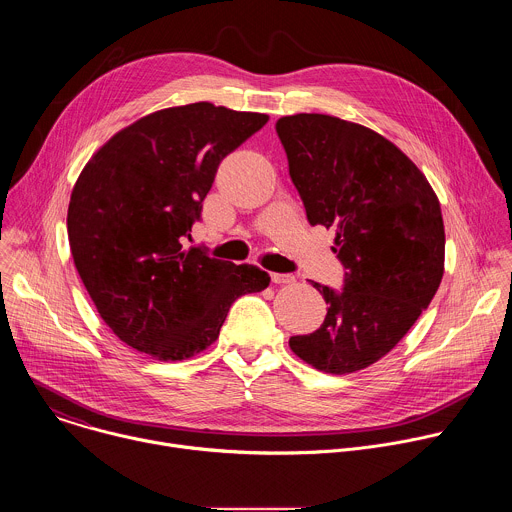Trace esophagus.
I'll list each match as a JSON object with an SVG mask.
<instances>
[{"label": "esophagus", "mask_w": 512, "mask_h": 512, "mask_svg": "<svg viewBox=\"0 0 512 512\" xmlns=\"http://www.w3.org/2000/svg\"><path fill=\"white\" fill-rule=\"evenodd\" d=\"M271 281L273 283H294L296 277L291 273H271Z\"/></svg>", "instance_id": "esophagus-1"}]
</instances>
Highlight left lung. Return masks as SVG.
Listing matches in <instances>:
<instances>
[{"mask_svg":"<svg viewBox=\"0 0 512 512\" xmlns=\"http://www.w3.org/2000/svg\"><path fill=\"white\" fill-rule=\"evenodd\" d=\"M310 225L336 231L344 289L314 283L324 324L291 336L314 369L348 375L391 352L431 304L444 277L440 200L423 172L381 133L322 113L277 119Z\"/></svg>","mask_w":512,"mask_h":512,"instance_id":"8db88e82","label":"left lung"}]
</instances>
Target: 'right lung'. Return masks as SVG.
I'll use <instances>...</instances> for the list:
<instances>
[{"mask_svg": "<svg viewBox=\"0 0 512 512\" xmlns=\"http://www.w3.org/2000/svg\"><path fill=\"white\" fill-rule=\"evenodd\" d=\"M269 115L190 103L145 115L93 154L66 229L89 296L127 346L186 360L221 332L233 302L269 285L257 265L184 249L218 164Z\"/></svg>", "mask_w": 512, "mask_h": 512, "instance_id": "obj_1", "label": "right lung"}]
</instances>
